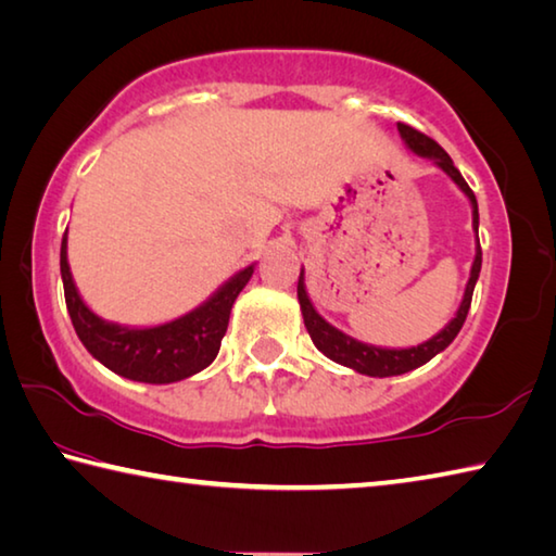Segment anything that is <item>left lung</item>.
<instances>
[{
	"instance_id": "obj_1",
	"label": "left lung",
	"mask_w": 556,
	"mask_h": 556,
	"mask_svg": "<svg viewBox=\"0 0 556 556\" xmlns=\"http://www.w3.org/2000/svg\"><path fill=\"white\" fill-rule=\"evenodd\" d=\"M396 130H400L404 144L408 152H414L416 156H424V160H431L438 169L447 174V179L453 181L459 191L467 195L469 205H472V229L475 235L479 232V207H477V198L472 193V188L467 186L463 179V174L457 172V166L450 160V154L441 148V144L433 142L431 138H426L414 128H408L404 123H396ZM479 270H481V247H479V237H477V249H475V261L472 268H469V280L465 286V295L459 307L455 312V317L450 319L445 327L424 343L418 345H408V349H387V345H372L349 337L341 329L333 327L327 319L321 317L317 307L312 305V300L307 295V286H305V268H300V278H298V300H300V309H302V319H305V327L309 331L312 343L327 355L329 361L343 365V368H351L361 375L368 377H392V375H404L408 370H416L426 365L431 358H435L438 353L445 351L450 343L455 341V337L463 329V324L467 319L469 305H472V292L479 280Z\"/></svg>"
}]
</instances>
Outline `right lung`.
Returning <instances> with one entry per match:
<instances>
[{
  "mask_svg": "<svg viewBox=\"0 0 556 556\" xmlns=\"http://www.w3.org/2000/svg\"><path fill=\"white\" fill-rule=\"evenodd\" d=\"M256 264L229 276L211 298L181 317L152 327H128L99 317L79 295L67 261V232L60 247V276L65 286L70 319L79 341L93 358L125 380L148 384H172L205 370L217 358L227 331L229 312Z\"/></svg>",
  "mask_w": 556,
  "mask_h": 556,
  "instance_id": "add662e5",
  "label": "right lung"
}]
</instances>
